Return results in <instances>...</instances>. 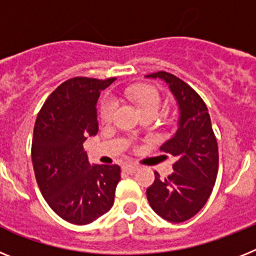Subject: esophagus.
Masks as SVG:
<instances>
[{"label":"esophagus","instance_id":"1","mask_svg":"<svg viewBox=\"0 0 256 256\" xmlns=\"http://www.w3.org/2000/svg\"><path fill=\"white\" fill-rule=\"evenodd\" d=\"M122 168H124L126 172H128V174H134V172H136V171L139 170V166L134 165V164H126V165L122 166Z\"/></svg>","mask_w":256,"mask_h":256}]
</instances>
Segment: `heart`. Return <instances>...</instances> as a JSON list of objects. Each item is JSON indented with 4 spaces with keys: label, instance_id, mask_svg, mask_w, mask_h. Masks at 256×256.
Listing matches in <instances>:
<instances>
[{
    "label": "heart",
    "instance_id": "obj_1",
    "mask_svg": "<svg viewBox=\"0 0 256 256\" xmlns=\"http://www.w3.org/2000/svg\"><path fill=\"white\" fill-rule=\"evenodd\" d=\"M118 98L132 102L140 112L146 110H158L161 106V98L158 92L150 86H131L122 91ZM116 108H117V102L113 98H106L102 106V118L104 121H110L114 116Z\"/></svg>",
    "mask_w": 256,
    "mask_h": 256
}]
</instances>
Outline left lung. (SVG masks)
Masks as SVG:
<instances>
[{
    "label": "left lung",
    "mask_w": 256,
    "mask_h": 256,
    "mask_svg": "<svg viewBox=\"0 0 256 256\" xmlns=\"http://www.w3.org/2000/svg\"><path fill=\"white\" fill-rule=\"evenodd\" d=\"M165 82L178 106L176 130L161 150L176 158L174 172L156 179L146 190L150 208L165 220L182 223L194 216L210 197L218 175L219 153L208 106L180 78L168 72L146 76Z\"/></svg>",
    "instance_id": "1"
}]
</instances>
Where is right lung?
Here are the masks:
<instances>
[{
	"mask_svg": "<svg viewBox=\"0 0 256 256\" xmlns=\"http://www.w3.org/2000/svg\"><path fill=\"white\" fill-rule=\"evenodd\" d=\"M74 77L48 98L34 124L32 162L44 198L64 220L85 226L110 210L118 165H91L84 142L95 136L98 99L114 82Z\"/></svg>",
	"mask_w": 256,
	"mask_h": 256,
	"instance_id": "1",
	"label": "right lung"
}]
</instances>
